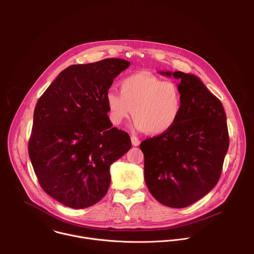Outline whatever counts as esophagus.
Instances as JSON below:
<instances>
[{
  "label": "esophagus",
  "instance_id": "esophagus-1",
  "mask_svg": "<svg viewBox=\"0 0 254 254\" xmlns=\"http://www.w3.org/2000/svg\"><path fill=\"white\" fill-rule=\"evenodd\" d=\"M130 139H131V143H132V146H134V147H137L138 144H139V139L136 137V136H134V135H131L130 136Z\"/></svg>",
  "mask_w": 254,
  "mask_h": 254
}]
</instances>
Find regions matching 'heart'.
Returning <instances> with one entry per match:
<instances>
[{
    "instance_id": "obj_1",
    "label": "heart",
    "mask_w": 254,
    "mask_h": 254,
    "mask_svg": "<svg viewBox=\"0 0 254 254\" xmlns=\"http://www.w3.org/2000/svg\"><path fill=\"white\" fill-rule=\"evenodd\" d=\"M120 90L105 93V104L111 123L118 126L132 115L134 127L149 134H162L179 121L183 108L182 93L170 80L138 72L126 76Z\"/></svg>"
}]
</instances>
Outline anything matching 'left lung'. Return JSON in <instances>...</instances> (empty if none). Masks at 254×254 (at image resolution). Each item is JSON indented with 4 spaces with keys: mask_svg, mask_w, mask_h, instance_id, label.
Returning a JSON list of instances; mask_svg holds the SVG:
<instances>
[{
    "mask_svg": "<svg viewBox=\"0 0 254 254\" xmlns=\"http://www.w3.org/2000/svg\"><path fill=\"white\" fill-rule=\"evenodd\" d=\"M159 73L179 79L182 114L167 132L140 142L144 181L153 197L172 208H185L218 183L229 147L221 101L193 74Z\"/></svg>",
    "mask_w": 254,
    "mask_h": 254,
    "instance_id": "1",
    "label": "left lung"
}]
</instances>
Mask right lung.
<instances>
[{
    "instance_id": "1",
    "label": "right lung",
    "mask_w": 254,
    "mask_h": 254,
    "mask_svg": "<svg viewBox=\"0 0 254 254\" xmlns=\"http://www.w3.org/2000/svg\"><path fill=\"white\" fill-rule=\"evenodd\" d=\"M130 63L107 58L61 71L36 104L29 157L42 189L61 204L83 209L111 185V165L130 148L113 127L105 93Z\"/></svg>"
}]
</instances>
